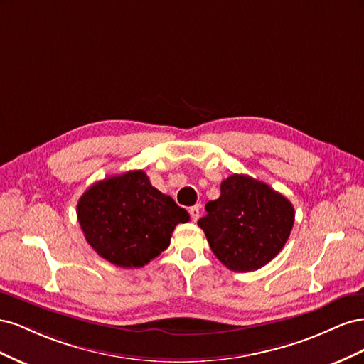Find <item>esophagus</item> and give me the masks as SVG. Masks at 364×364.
Wrapping results in <instances>:
<instances>
[{
    "instance_id": "esophagus-1",
    "label": "esophagus",
    "mask_w": 364,
    "mask_h": 364,
    "mask_svg": "<svg viewBox=\"0 0 364 364\" xmlns=\"http://www.w3.org/2000/svg\"><path fill=\"white\" fill-rule=\"evenodd\" d=\"M188 213H190V215H191V218H193V222H197V220H199V215H200V206H199V205L191 206V208L188 209Z\"/></svg>"
}]
</instances>
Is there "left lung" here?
<instances>
[{"instance_id":"8db88e82","label":"left lung","mask_w":364,"mask_h":364,"mask_svg":"<svg viewBox=\"0 0 364 364\" xmlns=\"http://www.w3.org/2000/svg\"><path fill=\"white\" fill-rule=\"evenodd\" d=\"M220 197L205 205L199 225L209 247L234 272L266 266L287 243L294 223L289 199L267 183L232 174L220 185Z\"/></svg>"}]
</instances>
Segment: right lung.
<instances>
[{
    "instance_id": "obj_1",
    "label": "right lung",
    "mask_w": 364,
    "mask_h": 364,
    "mask_svg": "<svg viewBox=\"0 0 364 364\" xmlns=\"http://www.w3.org/2000/svg\"><path fill=\"white\" fill-rule=\"evenodd\" d=\"M77 218L90 246L123 269L146 266L170 246L176 225L188 213L151 186L142 170L95 182L77 203Z\"/></svg>"
}]
</instances>
